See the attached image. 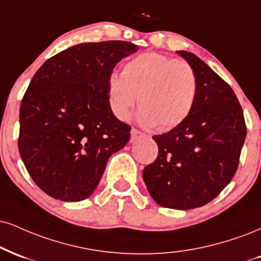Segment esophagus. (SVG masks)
<instances>
[{
    "instance_id": "1",
    "label": "esophagus",
    "mask_w": 261,
    "mask_h": 261,
    "mask_svg": "<svg viewBox=\"0 0 261 261\" xmlns=\"http://www.w3.org/2000/svg\"><path fill=\"white\" fill-rule=\"evenodd\" d=\"M143 136H144V134H142V133H141V131H139V130H136V128H133V130H131V139H130V142H131V143L136 142L137 140H140L141 137H143Z\"/></svg>"
}]
</instances>
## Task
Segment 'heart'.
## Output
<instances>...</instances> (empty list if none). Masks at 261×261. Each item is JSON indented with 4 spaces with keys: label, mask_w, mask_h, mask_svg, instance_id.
Masks as SVG:
<instances>
[{
    "label": "heart",
    "mask_w": 261,
    "mask_h": 261,
    "mask_svg": "<svg viewBox=\"0 0 261 261\" xmlns=\"http://www.w3.org/2000/svg\"><path fill=\"white\" fill-rule=\"evenodd\" d=\"M109 100L120 120H127L139 97L143 126L172 128L190 117L197 97V76L185 61L147 52L125 63L121 75L108 80Z\"/></svg>",
    "instance_id": "b5f03b06"
}]
</instances>
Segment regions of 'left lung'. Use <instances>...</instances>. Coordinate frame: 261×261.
Masks as SVG:
<instances>
[{
	"mask_svg": "<svg viewBox=\"0 0 261 261\" xmlns=\"http://www.w3.org/2000/svg\"><path fill=\"white\" fill-rule=\"evenodd\" d=\"M197 76L190 117L155 135L158 156L143 170L153 199L164 208L188 210L213 200L236 174L247 127L233 90L196 55L177 51Z\"/></svg>",
	"mask_w": 261,
	"mask_h": 261,
	"instance_id": "obj_1",
	"label": "left lung"
}]
</instances>
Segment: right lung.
Here are the masks:
<instances>
[{"mask_svg":"<svg viewBox=\"0 0 261 261\" xmlns=\"http://www.w3.org/2000/svg\"><path fill=\"white\" fill-rule=\"evenodd\" d=\"M137 49L126 41L80 43L47 59L31 79L18 147L31 178L49 197L87 198L109 156L130 140L131 127L112 112L108 80Z\"/></svg>","mask_w":261,"mask_h":261,"instance_id":"1","label":"right lung"}]
</instances>
